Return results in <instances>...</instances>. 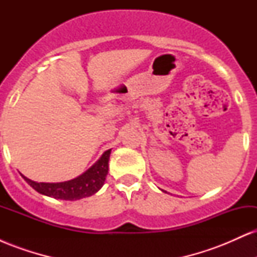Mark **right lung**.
<instances>
[{
  "mask_svg": "<svg viewBox=\"0 0 257 257\" xmlns=\"http://www.w3.org/2000/svg\"><path fill=\"white\" fill-rule=\"evenodd\" d=\"M111 150L102 153L95 163L87 172L77 178L64 182H36L22 175L29 185L43 196L52 197L55 199L77 200L85 197L93 196L96 193L102 185L105 184L106 176L108 173V159Z\"/></svg>",
  "mask_w": 257,
  "mask_h": 257,
  "instance_id": "add662e5",
  "label": "right lung"
}]
</instances>
